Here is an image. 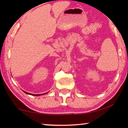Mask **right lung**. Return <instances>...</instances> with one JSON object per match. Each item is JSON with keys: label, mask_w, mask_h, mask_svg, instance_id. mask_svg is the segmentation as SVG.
Returning a JSON list of instances; mask_svg holds the SVG:
<instances>
[{"label": "right lung", "mask_w": 128, "mask_h": 128, "mask_svg": "<svg viewBox=\"0 0 128 128\" xmlns=\"http://www.w3.org/2000/svg\"><path fill=\"white\" fill-rule=\"evenodd\" d=\"M25 93H26V94H29V95H34V96H40V95H43V94H47V92L46 93H44V94H30V93H29V92H24Z\"/></svg>", "instance_id": "1"}]
</instances>
